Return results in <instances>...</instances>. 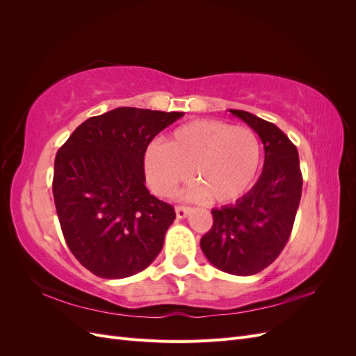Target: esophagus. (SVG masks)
Returning <instances> with one entry per match:
<instances>
[{
  "label": "esophagus",
  "instance_id": "34e87169",
  "mask_svg": "<svg viewBox=\"0 0 356 356\" xmlns=\"http://www.w3.org/2000/svg\"><path fill=\"white\" fill-rule=\"evenodd\" d=\"M190 208L188 207H177L175 208V212H177V217L179 218V220H182V218H186L187 215L190 213Z\"/></svg>",
  "mask_w": 356,
  "mask_h": 356
}]
</instances>
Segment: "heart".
<instances>
[{"mask_svg": "<svg viewBox=\"0 0 356 356\" xmlns=\"http://www.w3.org/2000/svg\"><path fill=\"white\" fill-rule=\"evenodd\" d=\"M261 144L250 127L218 120H195L177 127L168 144L153 143L144 153L148 186L168 197L182 182L196 184L179 197L225 203L241 197L258 175Z\"/></svg>", "mask_w": 356, "mask_h": 356, "instance_id": "obj_1", "label": "heart"}]
</instances>
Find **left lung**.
Masks as SVG:
<instances>
[{
	"label": "left lung",
	"mask_w": 356,
	"mask_h": 356,
	"mask_svg": "<svg viewBox=\"0 0 356 356\" xmlns=\"http://www.w3.org/2000/svg\"><path fill=\"white\" fill-rule=\"evenodd\" d=\"M229 111L260 136L264 145L263 172L236 203L212 209L213 225L200 239V248L221 272L251 276L270 266L286 245L303 178L297 148L281 129L248 111Z\"/></svg>",
	"instance_id": "8db88e82"
}]
</instances>
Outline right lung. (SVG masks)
I'll return each mask as SVG.
<instances>
[{
    "label": "right lung",
    "instance_id": "obj_1",
    "mask_svg": "<svg viewBox=\"0 0 356 356\" xmlns=\"http://www.w3.org/2000/svg\"><path fill=\"white\" fill-rule=\"evenodd\" d=\"M184 113L120 106L81 123L55 159L53 197L67 245L93 275L143 272L175 220L169 203L145 187L144 153Z\"/></svg>",
    "mask_w": 356,
    "mask_h": 356
}]
</instances>
